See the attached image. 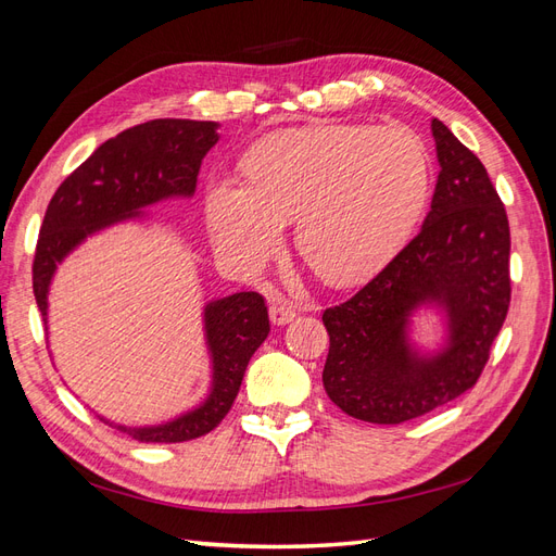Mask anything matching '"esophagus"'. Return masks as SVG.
Wrapping results in <instances>:
<instances>
[{
  "instance_id": "obj_1",
  "label": "esophagus",
  "mask_w": 556,
  "mask_h": 556,
  "mask_svg": "<svg viewBox=\"0 0 556 556\" xmlns=\"http://www.w3.org/2000/svg\"><path fill=\"white\" fill-rule=\"evenodd\" d=\"M268 315H271V323L274 325L282 327V325H290L292 319L296 317V308L290 304L288 299L278 296V299L271 301V308H268Z\"/></svg>"
}]
</instances>
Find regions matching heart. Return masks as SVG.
<instances>
[{
	"label": "heart",
	"instance_id": "b5f03b06",
	"mask_svg": "<svg viewBox=\"0 0 556 556\" xmlns=\"http://www.w3.org/2000/svg\"><path fill=\"white\" fill-rule=\"evenodd\" d=\"M245 180H215L206 223L239 266L274 255L285 223L296 250L331 285L364 280L406 237L429 185L427 150L403 127L313 125L285 129L248 150Z\"/></svg>",
	"mask_w": 556,
	"mask_h": 556
}]
</instances>
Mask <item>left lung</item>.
<instances>
[{
	"label": "left lung",
	"mask_w": 556,
	"mask_h": 556,
	"mask_svg": "<svg viewBox=\"0 0 556 556\" xmlns=\"http://www.w3.org/2000/svg\"><path fill=\"white\" fill-rule=\"evenodd\" d=\"M435 180L417 237L382 271L327 308L329 355L323 382L343 413L374 425H401L473 387L510 306V227L482 162L431 121ZM435 307L446 343L433 353L409 339V317Z\"/></svg>",
	"instance_id": "left-lung-1"
}]
</instances>
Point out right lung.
Returning a JSON list of instances; mask_svg holds the SVG:
<instances>
[{
  "label": "right lung",
  "mask_w": 556,
  "mask_h": 556,
  "mask_svg": "<svg viewBox=\"0 0 556 556\" xmlns=\"http://www.w3.org/2000/svg\"><path fill=\"white\" fill-rule=\"evenodd\" d=\"M217 123L160 117L99 146L53 194L39 231L31 282L48 329V292L58 264L88 237L123 220H141L148 206L192 197L201 160L217 143ZM268 311L257 292H237L204 306L211 392L197 408L155 427H125L139 443H182L213 431L239 394L250 357L268 336Z\"/></svg>",
  "instance_id": "right-lung-1"
}]
</instances>
